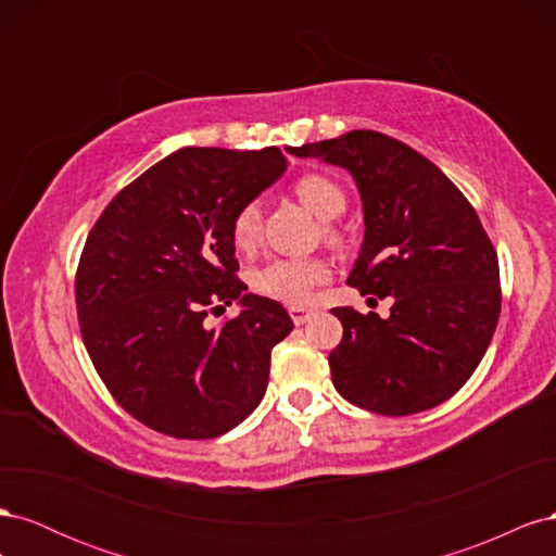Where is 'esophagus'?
Masks as SVG:
<instances>
[{"instance_id":"obj_1","label":"esophagus","mask_w":556,"mask_h":556,"mask_svg":"<svg viewBox=\"0 0 556 556\" xmlns=\"http://www.w3.org/2000/svg\"><path fill=\"white\" fill-rule=\"evenodd\" d=\"M288 313H290L294 325H304V323H308V319L313 317V311H308V308H304V306H290Z\"/></svg>"}]
</instances>
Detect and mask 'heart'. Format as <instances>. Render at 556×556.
<instances>
[{
  "label": "heart",
  "mask_w": 556,
  "mask_h": 556,
  "mask_svg": "<svg viewBox=\"0 0 556 556\" xmlns=\"http://www.w3.org/2000/svg\"><path fill=\"white\" fill-rule=\"evenodd\" d=\"M294 192L301 204L319 220H333L345 211V192L339 182L325 174H304L294 182ZM231 243L241 252H250L262 237V208L257 201H245L233 213L229 223ZM325 237L331 243H343L341 229L325 225ZM329 278V264L323 257H285L271 260L255 268L250 276L252 290L271 296L285 304H306L313 288Z\"/></svg>",
  "instance_id": "b5f03b06"
}]
</instances>
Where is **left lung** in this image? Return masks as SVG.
<instances>
[{"label": "left lung", "mask_w": 556, "mask_h": 556, "mask_svg": "<svg viewBox=\"0 0 556 556\" xmlns=\"http://www.w3.org/2000/svg\"><path fill=\"white\" fill-rule=\"evenodd\" d=\"M288 153L339 164L355 178L366 231L348 285L392 299L384 319L331 311L343 325L329 352L336 390L392 417L457 394L501 313L496 250L476 208L439 166L380 131L355 129Z\"/></svg>", "instance_id": "left-lung-1"}]
</instances>
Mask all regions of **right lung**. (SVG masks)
Returning <instances> with one entry per match:
<instances>
[{
    "label": "right lung",
    "mask_w": 556,
    "mask_h": 556,
    "mask_svg": "<svg viewBox=\"0 0 556 556\" xmlns=\"http://www.w3.org/2000/svg\"><path fill=\"white\" fill-rule=\"evenodd\" d=\"M288 166L280 148H180L117 192L76 271L80 336L111 396L141 425L204 441L260 406L278 301L243 294L229 223ZM244 311L211 330L208 312Z\"/></svg>",
    "instance_id": "right-lung-1"
}]
</instances>
